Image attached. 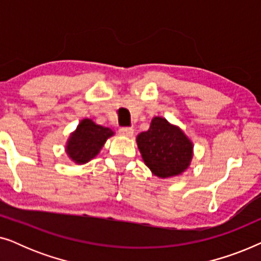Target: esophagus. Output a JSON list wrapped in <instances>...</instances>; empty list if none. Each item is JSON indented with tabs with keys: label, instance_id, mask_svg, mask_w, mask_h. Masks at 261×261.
I'll list each match as a JSON object with an SVG mask.
<instances>
[{
	"label": "esophagus",
	"instance_id": "esophagus-1",
	"mask_svg": "<svg viewBox=\"0 0 261 261\" xmlns=\"http://www.w3.org/2000/svg\"><path fill=\"white\" fill-rule=\"evenodd\" d=\"M119 132L122 137H126V138H132L134 134L133 128H130V127H122V128H120Z\"/></svg>",
	"mask_w": 261,
	"mask_h": 261
}]
</instances>
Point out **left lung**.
Masks as SVG:
<instances>
[{"label":"left lung","mask_w":261,"mask_h":261,"mask_svg":"<svg viewBox=\"0 0 261 261\" xmlns=\"http://www.w3.org/2000/svg\"><path fill=\"white\" fill-rule=\"evenodd\" d=\"M145 165L159 178L180 176L191 165L194 142L179 126L163 116H154L148 130L137 137Z\"/></svg>","instance_id":"left-lung-1"}]
</instances>
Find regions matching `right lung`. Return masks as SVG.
Here are the masks:
<instances>
[{"label":"right lung","mask_w":261,"mask_h":261,"mask_svg":"<svg viewBox=\"0 0 261 261\" xmlns=\"http://www.w3.org/2000/svg\"><path fill=\"white\" fill-rule=\"evenodd\" d=\"M112 128L96 123L92 119L81 120L73 132H71L65 145V152L71 162L84 165L101 152L106 141L114 137Z\"/></svg>","instance_id":"right-lung-1"}]
</instances>
